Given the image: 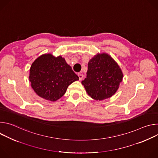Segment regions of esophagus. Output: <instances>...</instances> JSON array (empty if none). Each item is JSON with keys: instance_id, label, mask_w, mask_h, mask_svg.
Instances as JSON below:
<instances>
[{"instance_id": "obj_1", "label": "esophagus", "mask_w": 158, "mask_h": 158, "mask_svg": "<svg viewBox=\"0 0 158 158\" xmlns=\"http://www.w3.org/2000/svg\"><path fill=\"white\" fill-rule=\"evenodd\" d=\"M77 75H78L79 78V80H80V81L82 80V79H83V75L81 74H79V73Z\"/></svg>"}]
</instances>
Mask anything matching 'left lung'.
Segmentation results:
<instances>
[{
  "label": "left lung",
  "mask_w": 158,
  "mask_h": 158,
  "mask_svg": "<svg viewBox=\"0 0 158 158\" xmlns=\"http://www.w3.org/2000/svg\"><path fill=\"white\" fill-rule=\"evenodd\" d=\"M86 74L82 84L90 96L99 101L114 95L123 77L118 64L104 53L98 54L89 60Z\"/></svg>",
  "instance_id": "obj_1"
}]
</instances>
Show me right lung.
Returning a JSON list of instances; mask_svg holds the SVG:
<instances>
[{
    "mask_svg": "<svg viewBox=\"0 0 158 158\" xmlns=\"http://www.w3.org/2000/svg\"><path fill=\"white\" fill-rule=\"evenodd\" d=\"M77 80L79 77L61 56L42 55L30 69L29 81L34 91L40 97L51 101L60 98L67 87Z\"/></svg>",
    "mask_w": 158,
    "mask_h": 158,
    "instance_id": "right-lung-1",
    "label": "right lung"
}]
</instances>
